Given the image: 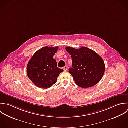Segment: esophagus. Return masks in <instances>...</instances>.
Returning a JSON list of instances; mask_svg holds the SVG:
<instances>
[{
    "instance_id": "34e87169",
    "label": "esophagus",
    "mask_w": 128,
    "mask_h": 128,
    "mask_svg": "<svg viewBox=\"0 0 128 128\" xmlns=\"http://www.w3.org/2000/svg\"><path fill=\"white\" fill-rule=\"evenodd\" d=\"M62 69H63V70L64 71H66V70H67V69H68V67L66 66H65L63 67L62 68Z\"/></svg>"
}]
</instances>
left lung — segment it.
<instances>
[{
    "instance_id": "obj_1",
    "label": "left lung",
    "mask_w": 128,
    "mask_h": 128,
    "mask_svg": "<svg viewBox=\"0 0 128 128\" xmlns=\"http://www.w3.org/2000/svg\"><path fill=\"white\" fill-rule=\"evenodd\" d=\"M65 49L71 56L72 68L69 69V72L76 85L86 88L95 85L100 81L105 65L99 55L86 47L75 49L68 46Z\"/></svg>"
}]
</instances>
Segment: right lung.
Returning a JSON list of instances; mask_svg holds the SVG:
<instances>
[{
  "label": "right lung",
  "instance_id": "add662e5",
  "mask_svg": "<svg viewBox=\"0 0 128 128\" xmlns=\"http://www.w3.org/2000/svg\"><path fill=\"white\" fill-rule=\"evenodd\" d=\"M58 47L45 46L37 51L29 61L26 68L28 78L38 87L48 88L54 84L63 70L57 66L53 58Z\"/></svg>",
  "mask_w": 128,
  "mask_h": 128
}]
</instances>
